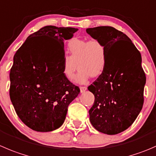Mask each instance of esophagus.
<instances>
[{
	"label": "esophagus",
	"mask_w": 156,
	"mask_h": 156,
	"mask_svg": "<svg viewBox=\"0 0 156 156\" xmlns=\"http://www.w3.org/2000/svg\"><path fill=\"white\" fill-rule=\"evenodd\" d=\"M80 90H81V93H83V92H84L87 90V87H85V86H81L80 87Z\"/></svg>",
	"instance_id": "esophagus-1"
}]
</instances>
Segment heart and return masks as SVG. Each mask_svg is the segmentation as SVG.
Wrapping results in <instances>:
<instances>
[{
  "label": "heart",
  "instance_id": "heart-1",
  "mask_svg": "<svg viewBox=\"0 0 156 156\" xmlns=\"http://www.w3.org/2000/svg\"><path fill=\"white\" fill-rule=\"evenodd\" d=\"M69 57H65L62 62V74L67 79L84 84L91 76L101 75L107 63V49L105 46L97 39H80L72 38L67 44Z\"/></svg>",
  "mask_w": 156,
  "mask_h": 156
}]
</instances>
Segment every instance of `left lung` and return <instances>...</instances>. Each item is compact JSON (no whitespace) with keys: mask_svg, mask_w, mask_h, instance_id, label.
Instances as JSON below:
<instances>
[{"mask_svg":"<svg viewBox=\"0 0 156 156\" xmlns=\"http://www.w3.org/2000/svg\"><path fill=\"white\" fill-rule=\"evenodd\" d=\"M86 31L107 49L104 72L87 87L95 98L89 110L90 121L99 132L115 135L128 129L143 108L146 78L141 54L126 34L113 27ZM122 41L125 45L120 47Z\"/></svg>","mask_w":156,"mask_h":156,"instance_id":"1","label":"left lung"}]
</instances>
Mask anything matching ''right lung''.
<instances>
[{
  "label": "right lung",
  "mask_w": 156,
  "mask_h": 156,
  "mask_svg": "<svg viewBox=\"0 0 156 156\" xmlns=\"http://www.w3.org/2000/svg\"><path fill=\"white\" fill-rule=\"evenodd\" d=\"M78 29L46 26L28 36L13 56L10 98L16 114L33 130L62 126L68 107L80 92L62 74L64 40Z\"/></svg>",
  "instance_id": "1"
}]
</instances>
